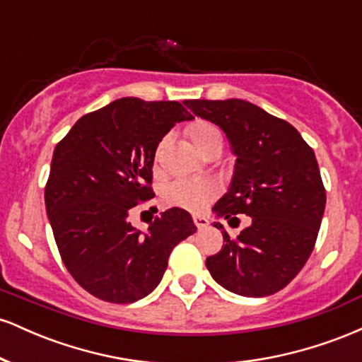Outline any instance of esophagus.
Instances as JSON below:
<instances>
[{"mask_svg": "<svg viewBox=\"0 0 362 362\" xmlns=\"http://www.w3.org/2000/svg\"><path fill=\"white\" fill-rule=\"evenodd\" d=\"M192 219H194V224L199 228V230H204L207 224H209L207 218H204V216H201V214H194Z\"/></svg>", "mask_w": 362, "mask_h": 362, "instance_id": "1", "label": "esophagus"}]
</instances>
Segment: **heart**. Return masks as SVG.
<instances>
[{
    "mask_svg": "<svg viewBox=\"0 0 362 362\" xmlns=\"http://www.w3.org/2000/svg\"><path fill=\"white\" fill-rule=\"evenodd\" d=\"M187 134L195 148L201 153L206 149L223 144L221 131L209 120H194L187 127ZM216 194V187L204 180H178L168 187L165 197L170 204H177L187 209H201Z\"/></svg>",
    "mask_w": 362,
    "mask_h": 362,
    "instance_id": "heart-1",
    "label": "heart"
}]
</instances>
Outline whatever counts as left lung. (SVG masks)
Instances as JSON below:
<instances>
[{
    "instance_id": "left-lung-1",
    "label": "left lung",
    "mask_w": 362,
    "mask_h": 362,
    "mask_svg": "<svg viewBox=\"0 0 362 362\" xmlns=\"http://www.w3.org/2000/svg\"><path fill=\"white\" fill-rule=\"evenodd\" d=\"M197 117L223 129L236 156L228 192L216 202V218L250 216L252 223L206 259L224 289L247 298L271 296L289 284L317 242L325 187L313 149L286 120L247 100H185Z\"/></svg>"
}]
</instances>
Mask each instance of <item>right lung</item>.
Masks as SVG:
<instances>
[{
    "mask_svg": "<svg viewBox=\"0 0 362 362\" xmlns=\"http://www.w3.org/2000/svg\"><path fill=\"white\" fill-rule=\"evenodd\" d=\"M192 115L178 102L126 97L83 115L54 149L45 211L61 259L95 298L134 303L160 284L173 247L197 231L180 207L139 231L129 211L151 199L160 141Z\"/></svg>",
    "mask_w": 362,
    "mask_h": 362,
    "instance_id": "add662e5",
    "label": "right lung"
}]
</instances>
